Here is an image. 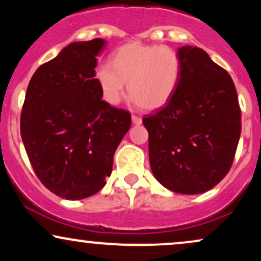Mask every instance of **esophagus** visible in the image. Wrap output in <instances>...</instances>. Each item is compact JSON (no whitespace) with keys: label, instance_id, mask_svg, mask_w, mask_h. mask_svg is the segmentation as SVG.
Returning a JSON list of instances; mask_svg holds the SVG:
<instances>
[{"label":"esophagus","instance_id":"34e87169","mask_svg":"<svg viewBox=\"0 0 261 261\" xmlns=\"http://www.w3.org/2000/svg\"><path fill=\"white\" fill-rule=\"evenodd\" d=\"M133 122L135 125H141V122H142V119L140 118V116H136V115H133Z\"/></svg>","mask_w":261,"mask_h":261}]
</instances>
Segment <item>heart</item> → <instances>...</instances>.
<instances>
[{
	"instance_id": "1",
	"label": "heart",
	"mask_w": 261,
	"mask_h": 261,
	"mask_svg": "<svg viewBox=\"0 0 261 261\" xmlns=\"http://www.w3.org/2000/svg\"><path fill=\"white\" fill-rule=\"evenodd\" d=\"M181 73L179 54L167 45L130 41L113 54L112 64L95 70L101 97L110 106L119 104L125 86L131 100L143 110L160 109L174 94Z\"/></svg>"
}]
</instances>
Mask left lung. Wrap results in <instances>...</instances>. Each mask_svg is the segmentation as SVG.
<instances>
[{"label": "left lung", "instance_id": "obj_1", "mask_svg": "<svg viewBox=\"0 0 261 261\" xmlns=\"http://www.w3.org/2000/svg\"><path fill=\"white\" fill-rule=\"evenodd\" d=\"M178 54L181 73L174 94L142 122L155 179L170 191L195 195L229 172L241 137V109L232 79L207 53L185 45Z\"/></svg>", "mask_w": 261, "mask_h": 261}]
</instances>
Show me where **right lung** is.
Returning a JSON list of instances; mask_svg holds the SVG:
<instances>
[{
	"label": "right lung",
	"mask_w": 261,
	"mask_h": 261,
	"mask_svg": "<svg viewBox=\"0 0 261 261\" xmlns=\"http://www.w3.org/2000/svg\"><path fill=\"white\" fill-rule=\"evenodd\" d=\"M104 39L68 44L33 74L20 135L39 180L66 200L94 195L112 174L131 115L101 100L95 81Z\"/></svg>",
	"instance_id": "add662e5"
}]
</instances>
